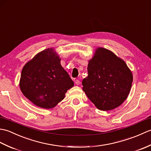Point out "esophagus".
Listing matches in <instances>:
<instances>
[{"label": "esophagus", "mask_w": 151, "mask_h": 151, "mask_svg": "<svg viewBox=\"0 0 151 151\" xmlns=\"http://www.w3.org/2000/svg\"><path fill=\"white\" fill-rule=\"evenodd\" d=\"M75 84L76 85H79L80 84H81V81H80L79 80H76V81H75Z\"/></svg>", "instance_id": "esophagus-1"}]
</instances>
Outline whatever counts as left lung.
I'll return each instance as SVG.
<instances>
[{"label": "left lung", "mask_w": 151, "mask_h": 151, "mask_svg": "<svg viewBox=\"0 0 151 151\" xmlns=\"http://www.w3.org/2000/svg\"><path fill=\"white\" fill-rule=\"evenodd\" d=\"M88 76L83 79V90L101 110L117 108L129 95L133 76L123 60L104 48H98L89 60Z\"/></svg>", "instance_id": "left-lung-1"}]
</instances>
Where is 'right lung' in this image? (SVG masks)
<instances>
[{"label": "right lung", "instance_id": "obj_1", "mask_svg": "<svg viewBox=\"0 0 151 151\" xmlns=\"http://www.w3.org/2000/svg\"><path fill=\"white\" fill-rule=\"evenodd\" d=\"M20 88L23 95L40 108L56 106L74 86L52 49L38 53L22 68Z\"/></svg>", "mask_w": 151, "mask_h": 151}]
</instances>
